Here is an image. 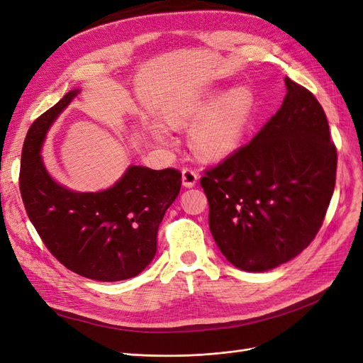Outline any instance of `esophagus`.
Instances as JSON below:
<instances>
[{"label": "esophagus", "mask_w": 363, "mask_h": 363, "mask_svg": "<svg viewBox=\"0 0 363 363\" xmlns=\"http://www.w3.org/2000/svg\"><path fill=\"white\" fill-rule=\"evenodd\" d=\"M182 180L186 188H192V186H195L196 180H199V172L192 168H183Z\"/></svg>", "instance_id": "obj_1"}]
</instances>
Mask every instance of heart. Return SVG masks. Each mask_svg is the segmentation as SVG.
Masks as SVG:
<instances>
[{
	"instance_id": "b5f03b06",
	"label": "heart",
	"mask_w": 363,
	"mask_h": 363,
	"mask_svg": "<svg viewBox=\"0 0 363 363\" xmlns=\"http://www.w3.org/2000/svg\"><path fill=\"white\" fill-rule=\"evenodd\" d=\"M215 95L191 96L175 103L167 111V121L172 127H183L205 116L192 131V148L204 159H219L228 155L242 138L252 112V94L247 87H238L214 107ZM152 135L160 142L172 140L169 130L163 125L152 127Z\"/></svg>"
}]
</instances>
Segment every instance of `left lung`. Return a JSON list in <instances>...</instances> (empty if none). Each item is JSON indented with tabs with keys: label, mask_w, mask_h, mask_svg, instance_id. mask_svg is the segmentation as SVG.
Wrapping results in <instances>:
<instances>
[{
	"label": "left lung",
	"mask_w": 363,
	"mask_h": 363,
	"mask_svg": "<svg viewBox=\"0 0 363 363\" xmlns=\"http://www.w3.org/2000/svg\"><path fill=\"white\" fill-rule=\"evenodd\" d=\"M284 83L277 113L200 179L215 242L244 271L272 269L309 247L335 191L337 152L323 107Z\"/></svg>",
	"instance_id": "8db88e82"
}]
</instances>
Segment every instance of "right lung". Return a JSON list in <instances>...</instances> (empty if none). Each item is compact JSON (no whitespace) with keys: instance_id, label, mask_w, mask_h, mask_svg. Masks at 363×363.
I'll return each instance as SVG.
<instances>
[{"instance_id":"add662e5","label":"right lung","mask_w":363,"mask_h":363,"mask_svg":"<svg viewBox=\"0 0 363 363\" xmlns=\"http://www.w3.org/2000/svg\"><path fill=\"white\" fill-rule=\"evenodd\" d=\"M79 91H71L27 131L21 155L19 191L42 242L79 276L118 281L138 276L157 250V230L177 199L182 172L130 167L113 188L72 192L54 182L39 155L54 119Z\"/></svg>"}]
</instances>
